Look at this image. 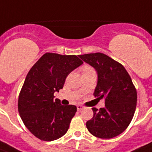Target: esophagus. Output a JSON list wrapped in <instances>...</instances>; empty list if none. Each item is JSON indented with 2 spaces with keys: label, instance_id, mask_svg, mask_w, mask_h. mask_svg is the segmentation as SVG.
Returning a JSON list of instances; mask_svg holds the SVG:
<instances>
[{
  "label": "esophagus",
  "instance_id": "34e87169",
  "mask_svg": "<svg viewBox=\"0 0 152 152\" xmlns=\"http://www.w3.org/2000/svg\"><path fill=\"white\" fill-rule=\"evenodd\" d=\"M82 109H83V106H81V105H78V106H77V110H81Z\"/></svg>",
  "mask_w": 152,
  "mask_h": 152
}]
</instances>
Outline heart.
Listing matches in <instances>:
<instances>
[{"instance_id":"b5f03b06","label":"heart","mask_w":152,"mask_h":152,"mask_svg":"<svg viewBox=\"0 0 152 152\" xmlns=\"http://www.w3.org/2000/svg\"><path fill=\"white\" fill-rule=\"evenodd\" d=\"M89 69H91L90 67H85V68L83 69V71H84V70H89Z\"/></svg>"}]
</instances>
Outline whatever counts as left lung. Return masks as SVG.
I'll list each match as a JSON object with an SVG mask.
<instances>
[{"instance_id": "left-lung-1", "label": "left lung", "mask_w": 152, "mask_h": 152, "mask_svg": "<svg viewBox=\"0 0 152 152\" xmlns=\"http://www.w3.org/2000/svg\"><path fill=\"white\" fill-rule=\"evenodd\" d=\"M79 57L97 72L94 95L105 99L103 108H92L94 115L86 123L87 129L102 139L117 137L127 129L137 107V90L131 77L122 64L104 53Z\"/></svg>"}]
</instances>
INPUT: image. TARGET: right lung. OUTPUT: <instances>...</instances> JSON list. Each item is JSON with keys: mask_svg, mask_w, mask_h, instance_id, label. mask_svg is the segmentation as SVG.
I'll return each instance as SVG.
<instances>
[{"mask_svg": "<svg viewBox=\"0 0 152 152\" xmlns=\"http://www.w3.org/2000/svg\"><path fill=\"white\" fill-rule=\"evenodd\" d=\"M82 64L76 55L46 53L30 69L20 93L18 110L34 137L52 141L67 132L76 106H63L53 94L59 92L68 75Z\"/></svg>", "mask_w": 152, "mask_h": 152, "instance_id": "right-lung-1", "label": "right lung"}]
</instances>
